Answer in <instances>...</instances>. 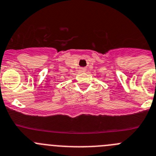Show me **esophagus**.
<instances>
[{
    "mask_svg": "<svg viewBox=\"0 0 156 156\" xmlns=\"http://www.w3.org/2000/svg\"><path fill=\"white\" fill-rule=\"evenodd\" d=\"M80 71H82V72H84V71H85V68H80Z\"/></svg>",
    "mask_w": 156,
    "mask_h": 156,
    "instance_id": "esophagus-1",
    "label": "esophagus"
}]
</instances>
